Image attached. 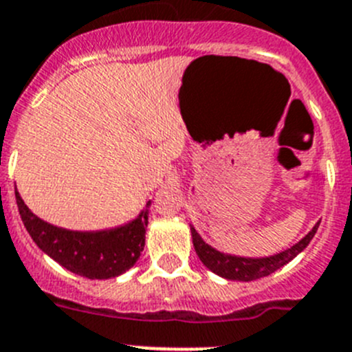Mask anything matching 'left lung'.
I'll list each match as a JSON object with an SVG mask.
<instances>
[{
	"label": "left lung",
	"instance_id": "1",
	"mask_svg": "<svg viewBox=\"0 0 352 352\" xmlns=\"http://www.w3.org/2000/svg\"><path fill=\"white\" fill-rule=\"evenodd\" d=\"M318 222L313 229H311L297 245H294L288 250L281 252V254L271 255V257L264 258H245V257H234V255H226L217 252L215 248L206 245L199 234L196 232L195 228H191L192 234V245H195V250L198 254L199 261L213 271L215 274L222 276L226 280H234V281H254L258 280V278H264V276H269L271 272L278 271L280 267H283L285 264L292 261V258L297 257L305 246L309 245L311 239L314 238L318 231Z\"/></svg>",
	"mask_w": 352,
	"mask_h": 352
}]
</instances>
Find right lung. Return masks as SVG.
Returning <instances> with one entry per match:
<instances>
[{
    "label": "right lung",
    "instance_id": "obj_1",
    "mask_svg": "<svg viewBox=\"0 0 352 352\" xmlns=\"http://www.w3.org/2000/svg\"><path fill=\"white\" fill-rule=\"evenodd\" d=\"M19 213L36 245L62 267L90 280L123 274L135 264L146 245L147 208L123 228L98 232H78L55 228L34 215L15 191ZM151 201H147V206Z\"/></svg>",
    "mask_w": 352,
    "mask_h": 352
}]
</instances>
